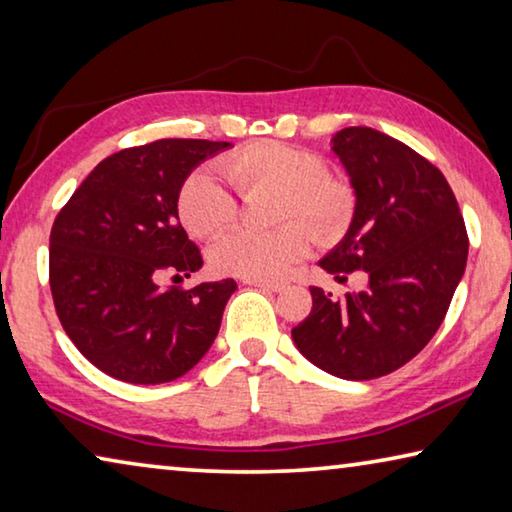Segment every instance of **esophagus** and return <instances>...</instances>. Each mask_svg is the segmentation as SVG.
Segmentation results:
<instances>
[{
  "label": "esophagus",
  "instance_id": "1",
  "mask_svg": "<svg viewBox=\"0 0 512 512\" xmlns=\"http://www.w3.org/2000/svg\"><path fill=\"white\" fill-rule=\"evenodd\" d=\"M243 282L250 287H257V289H269V291L285 289V282H278V280H243Z\"/></svg>",
  "mask_w": 512,
  "mask_h": 512
}]
</instances>
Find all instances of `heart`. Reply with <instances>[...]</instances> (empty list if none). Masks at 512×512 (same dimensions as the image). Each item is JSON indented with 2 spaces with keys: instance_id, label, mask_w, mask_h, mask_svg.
Instances as JSON below:
<instances>
[{
  "instance_id": "obj_1",
  "label": "heart",
  "mask_w": 512,
  "mask_h": 512,
  "mask_svg": "<svg viewBox=\"0 0 512 512\" xmlns=\"http://www.w3.org/2000/svg\"><path fill=\"white\" fill-rule=\"evenodd\" d=\"M227 182L243 198L278 191L269 232L232 230L209 250L212 269L246 280H269L287 273L307 255L312 233L319 241H335L346 230L355 209L353 184L326 168L321 154L280 141H255L218 159ZM177 209L186 230L198 239H212L239 216V202L205 170L186 177ZM311 227L307 228L306 225Z\"/></svg>"
}]
</instances>
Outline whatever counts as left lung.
<instances>
[{
	"instance_id": "left-lung-1",
	"label": "left lung",
	"mask_w": 512,
	"mask_h": 512,
	"mask_svg": "<svg viewBox=\"0 0 512 512\" xmlns=\"http://www.w3.org/2000/svg\"><path fill=\"white\" fill-rule=\"evenodd\" d=\"M332 150L355 189V214L321 269L346 282L367 271L369 289L335 298L310 287L312 312L291 330L298 351L344 380L401 369L431 342L465 273L469 239L440 168L371 127H346Z\"/></svg>"
}]
</instances>
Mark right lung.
Instances as JSON below:
<instances>
[{"label": "right lung", "instance_id": "1", "mask_svg": "<svg viewBox=\"0 0 512 512\" xmlns=\"http://www.w3.org/2000/svg\"><path fill=\"white\" fill-rule=\"evenodd\" d=\"M225 141L159 139L102 159L54 218L50 289L84 358L111 378L159 385L184 376L214 344L237 282L161 289L166 273L202 266L177 216L191 170Z\"/></svg>", "mask_w": 512, "mask_h": 512}]
</instances>
